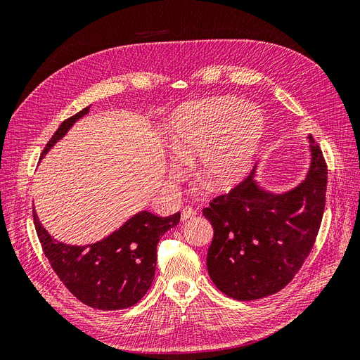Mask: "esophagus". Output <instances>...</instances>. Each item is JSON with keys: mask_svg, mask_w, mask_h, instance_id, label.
Here are the masks:
<instances>
[{"mask_svg": "<svg viewBox=\"0 0 360 360\" xmlns=\"http://www.w3.org/2000/svg\"><path fill=\"white\" fill-rule=\"evenodd\" d=\"M195 214H197V210H195L193 207H189V205L183 207V210H181V221H188V219H191V217H193Z\"/></svg>", "mask_w": 360, "mask_h": 360, "instance_id": "esophagus-1", "label": "esophagus"}]
</instances>
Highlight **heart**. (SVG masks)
I'll use <instances>...</instances> for the list:
<instances>
[{"instance_id":"1","label":"heart","mask_w":360,"mask_h":360,"mask_svg":"<svg viewBox=\"0 0 360 360\" xmlns=\"http://www.w3.org/2000/svg\"><path fill=\"white\" fill-rule=\"evenodd\" d=\"M264 134V117L258 108L234 97H221L181 108L167 132L177 162L171 174L180 177L183 165L200 156L197 180L204 188H225L250 168Z\"/></svg>"}]
</instances>
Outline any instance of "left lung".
Returning a JSON list of instances; mask_svg holds the SVG:
<instances>
[{
    "label": "left lung",
    "instance_id": "8db88e82",
    "mask_svg": "<svg viewBox=\"0 0 360 360\" xmlns=\"http://www.w3.org/2000/svg\"><path fill=\"white\" fill-rule=\"evenodd\" d=\"M311 168L290 192L258 188L254 171L202 214L213 226L207 270L228 297L257 300L278 292L300 270L317 238L328 188L323 151L309 136Z\"/></svg>",
    "mask_w": 360,
    "mask_h": 360
}]
</instances>
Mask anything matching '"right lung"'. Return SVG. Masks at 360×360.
I'll return each mask as SVG.
<instances>
[{
	"instance_id": "1",
	"label": "right lung",
	"mask_w": 360,
	"mask_h": 360,
	"mask_svg": "<svg viewBox=\"0 0 360 360\" xmlns=\"http://www.w3.org/2000/svg\"><path fill=\"white\" fill-rule=\"evenodd\" d=\"M89 111L86 106L64 120L43 148L41 158ZM32 217L43 252L73 296L94 309L117 311L134 307L148 291L155 279L158 243L180 222V212L167 217L139 212L106 238L86 246L53 240L34 210Z\"/></svg>"
}]
</instances>
